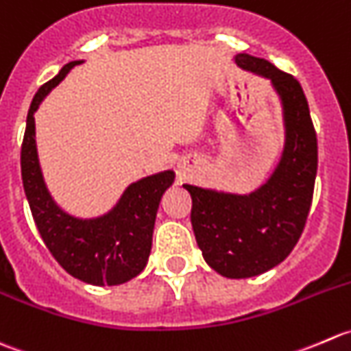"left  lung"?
I'll return each mask as SVG.
<instances>
[{
    "label": "left lung",
    "instance_id": "1",
    "mask_svg": "<svg viewBox=\"0 0 351 351\" xmlns=\"http://www.w3.org/2000/svg\"><path fill=\"white\" fill-rule=\"evenodd\" d=\"M242 69L271 80L283 107L285 147L269 179L249 194L184 184L191 223L210 268L227 278H251L275 268L304 232L317 172V138L300 83L266 59L237 54Z\"/></svg>",
    "mask_w": 351,
    "mask_h": 351
}]
</instances>
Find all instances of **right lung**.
<instances>
[{"mask_svg":"<svg viewBox=\"0 0 351 351\" xmlns=\"http://www.w3.org/2000/svg\"><path fill=\"white\" fill-rule=\"evenodd\" d=\"M80 62L83 61L62 66L51 82L37 90L30 104L20 157L22 180L37 230L54 259L82 282L112 287L130 282L147 266L158 204L176 174L164 171L130 184L116 206L95 218L73 217L53 199L40 171L34 114L47 93Z\"/></svg>","mask_w":351,"mask_h":351,"instance_id":"obj_1","label":"right lung"}]
</instances>
